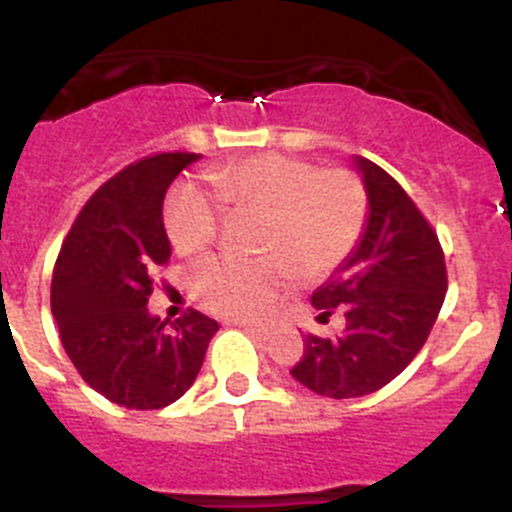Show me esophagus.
<instances>
[{
  "mask_svg": "<svg viewBox=\"0 0 512 512\" xmlns=\"http://www.w3.org/2000/svg\"><path fill=\"white\" fill-rule=\"evenodd\" d=\"M242 329H245L250 337L260 339V342H267V339L272 337V329L270 327H260V324H242Z\"/></svg>",
  "mask_w": 512,
  "mask_h": 512,
  "instance_id": "obj_1",
  "label": "esophagus"
}]
</instances>
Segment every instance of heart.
Returning <instances> with one entry per match:
<instances>
[{
	"label": "heart",
	"mask_w": 512,
	"mask_h": 512,
	"mask_svg": "<svg viewBox=\"0 0 512 512\" xmlns=\"http://www.w3.org/2000/svg\"><path fill=\"white\" fill-rule=\"evenodd\" d=\"M208 180L218 198L183 183L165 203V230L178 255H200L218 242L221 202L230 213L265 218L260 255L267 260L210 257L188 272L195 302L223 317H265L297 275L304 282L327 280L364 232L366 190L349 170H319L309 160L260 153L213 168Z\"/></svg>",
	"instance_id": "1"
}]
</instances>
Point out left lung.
I'll list each match as a JSON object with an SVG mask.
<instances>
[{
    "mask_svg": "<svg viewBox=\"0 0 512 512\" xmlns=\"http://www.w3.org/2000/svg\"><path fill=\"white\" fill-rule=\"evenodd\" d=\"M369 215L354 252L312 294L317 319L344 312L339 337L307 334L292 376L314 394L354 399L379 391L421 352L448 289L441 242L406 190L356 156Z\"/></svg>",
    "mask_w": 512,
    "mask_h": 512,
    "instance_id": "1",
    "label": "left lung"
}]
</instances>
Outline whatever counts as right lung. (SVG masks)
Wrapping results in <instances>:
<instances>
[{
  "instance_id": "obj_1",
  "label": "right lung",
  "mask_w": 512,
  "mask_h": 512,
  "mask_svg": "<svg viewBox=\"0 0 512 512\" xmlns=\"http://www.w3.org/2000/svg\"><path fill=\"white\" fill-rule=\"evenodd\" d=\"M198 153H158L101 185L66 235L51 277V314L81 379L126 409L153 411L193 386L215 319L190 309L165 327L148 312L153 267L170 260L163 198Z\"/></svg>"
}]
</instances>
